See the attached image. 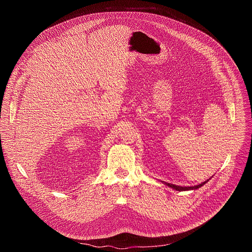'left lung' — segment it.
Instances as JSON below:
<instances>
[{
  "instance_id": "left-lung-1",
  "label": "left lung",
  "mask_w": 252,
  "mask_h": 252,
  "mask_svg": "<svg viewBox=\"0 0 252 252\" xmlns=\"http://www.w3.org/2000/svg\"><path fill=\"white\" fill-rule=\"evenodd\" d=\"M209 181V179H207V181L201 183L200 185H197V186H194V187H179V186H175V185H172V184H167V183H163L164 185H166L167 187L177 190V191H186V190H192V189H197L199 188H201L203 185H205L207 182Z\"/></svg>"
}]
</instances>
